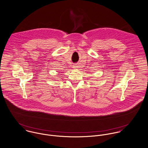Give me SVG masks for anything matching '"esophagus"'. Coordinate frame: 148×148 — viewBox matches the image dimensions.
<instances>
[{"mask_svg":"<svg viewBox=\"0 0 148 148\" xmlns=\"http://www.w3.org/2000/svg\"><path fill=\"white\" fill-rule=\"evenodd\" d=\"M74 67H77V66H74Z\"/></svg>","mask_w":148,"mask_h":148,"instance_id":"esophagus-1","label":"esophagus"}]
</instances>
